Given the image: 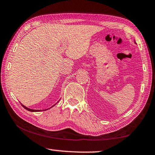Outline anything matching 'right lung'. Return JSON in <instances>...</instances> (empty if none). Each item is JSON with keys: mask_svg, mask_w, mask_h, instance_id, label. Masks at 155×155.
Returning a JSON list of instances; mask_svg holds the SVG:
<instances>
[{"mask_svg": "<svg viewBox=\"0 0 155 155\" xmlns=\"http://www.w3.org/2000/svg\"><path fill=\"white\" fill-rule=\"evenodd\" d=\"M22 106L24 107L25 109H26L27 110H28V111H32V112H34V111H40V110H34V109H28V108H27V107H26L25 106H24V105H22Z\"/></svg>", "mask_w": 155, "mask_h": 155, "instance_id": "1", "label": "right lung"}]
</instances>
